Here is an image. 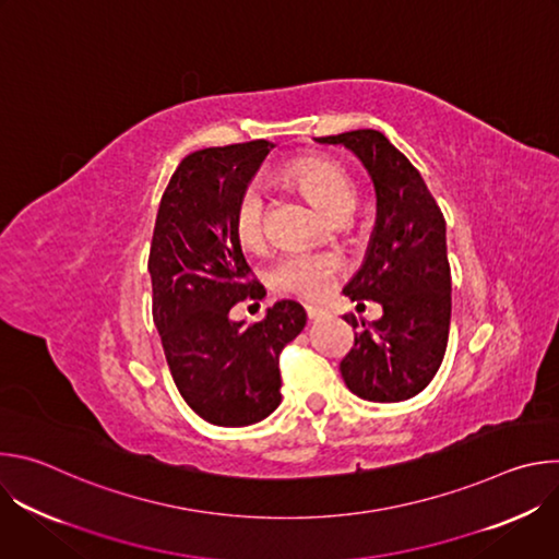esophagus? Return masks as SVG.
<instances>
[{"mask_svg": "<svg viewBox=\"0 0 559 559\" xmlns=\"http://www.w3.org/2000/svg\"><path fill=\"white\" fill-rule=\"evenodd\" d=\"M305 311H307L309 321H318V318H325L328 316V309L321 307V305H305Z\"/></svg>", "mask_w": 559, "mask_h": 559, "instance_id": "obj_1", "label": "esophagus"}]
</instances>
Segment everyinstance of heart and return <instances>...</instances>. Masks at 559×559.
I'll use <instances>...</instances> for the list:
<instances>
[{
    "label": "heart",
    "instance_id": "1",
    "mask_svg": "<svg viewBox=\"0 0 559 559\" xmlns=\"http://www.w3.org/2000/svg\"><path fill=\"white\" fill-rule=\"evenodd\" d=\"M283 177L298 188L313 205L328 214L345 216L356 203V186L347 170L334 158L321 154H305L294 158L283 170ZM234 236L246 250H259L265 241V205L257 188H248L234 210ZM341 257L336 252H287L276 259L267 272V281L276 292L302 298L323 296L336 272Z\"/></svg>",
    "mask_w": 559,
    "mask_h": 559
}]
</instances>
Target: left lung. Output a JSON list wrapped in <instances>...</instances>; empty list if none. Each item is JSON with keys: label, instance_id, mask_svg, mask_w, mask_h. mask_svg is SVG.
I'll use <instances>...</instances> for the list:
<instances>
[{"label": "left lung", "instance_id": "1", "mask_svg": "<svg viewBox=\"0 0 559 559\" xmlns=\"http://www.w3.org/2000/svg\"><path fill=\"white\" fill-rule=\"evenodd\" d=\"M343 143L371 175L378 218L358 274L343 289L352 300H376L382 316L358 332L341 360L352 393L371 403H401L420 393L442 365L451 323L447 223L409 158L378 130L318 136Z\"/></svg>", "mask_w": 559, "mask_h": 559}]
</instances>
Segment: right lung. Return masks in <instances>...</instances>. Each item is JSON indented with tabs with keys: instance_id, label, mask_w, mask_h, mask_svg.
Masks as SVG:
<instances>
[{
	"instance_id": "1",
	"label": "right lung",
	"mask_w": 559,
	"mask_h": 559,
	"mask_svg": "<svg viewBox=\"0 0 559 559\" xmlns=\"http://www.w3.org/2000/svg\"><path fill=\"white\" fill-rule=\"evenodd\" d=\"M274 147L257 139L190 152L175 170L152 231V318L183 401L218 427H246L281 405L278 356L305 328V309L281 300L261 323L229 309L261 300L234 236V210Z\"/></svg>"
}]
</instances>
